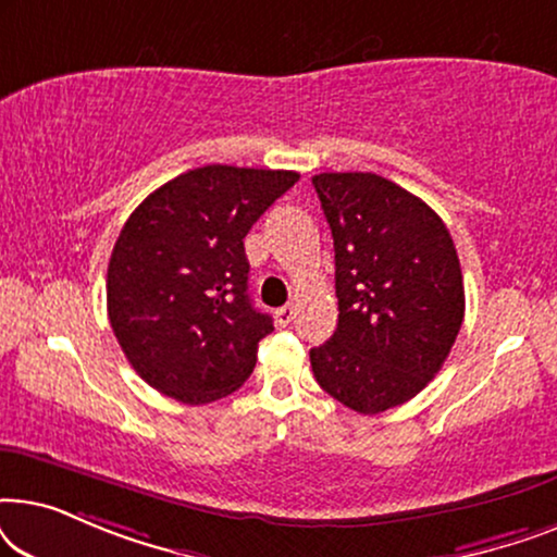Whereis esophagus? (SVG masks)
I'll return each instance as SVG.
<instances>
[{
	"instance_id": "34e87169",
	"label": "esophagus",
	"mask_w": 557,
	"mask_h": 557,
	"mask_svg": "<svg viewBox=\"0 0 557 557\" xmlns=\"http://www.w3.org/2000/svg\"><path fill=\"white\" fill-rule=\"evenodd\" d=\"M294 317H296V307H294V304H286V307L276 309V322H278L281 326L292 324V322H294Z\"/></svg>"
}]
</instances>
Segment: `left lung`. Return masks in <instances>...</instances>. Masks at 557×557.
<instances>
[{"instance_id": "1", "label": "left lung", "mask_w": 557, "mask_h": 557, "mask_svg": "<svg viewBox=\"0 0 557 557\" xmlns=\"http://www.w3.org/2000/svg\"><path fill=\"white\" fill-rule=\"evenodd\" d=\"M334 238L339 319L309 352L322 391L362 416L416 398L463 322L451 233L421 197L372 172L311 177Z\"/></svg>"}]
</instances>
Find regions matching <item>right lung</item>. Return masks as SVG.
Masks as SVG:
<instances>
[{"instance_id":"obj_1","label":"right lung","mask_w":557,"mask_h":557,"mask_svg":"<svg viewBox=\"0 0 557 557\" xmlns=\"http://www.w3.org/2000/svg\"><path fill=\"white\" fill-rule=\"evenodd\" d=\"M299 174L208 164L154 189L121 227L106 278L111 330L159 393L202 406L256 368L273 332L248 296L250 227Z\"/></svg>"}]
</instances>
